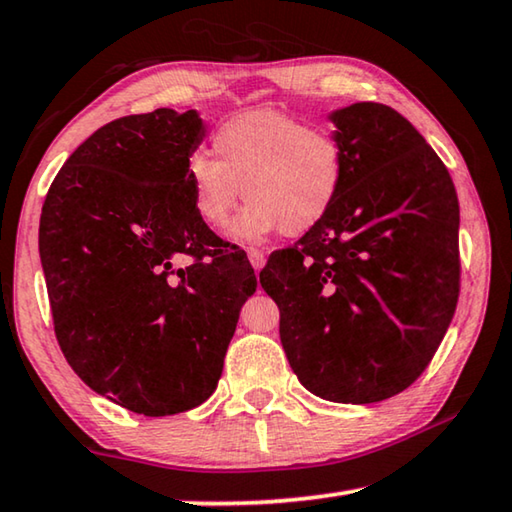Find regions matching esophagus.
<instances>
[{"instance_id": "1", "label": "esophagus", "mask_w": 512, "mask_h": 512, "mask_svg": "<svg viewBox=\"0 0 512 512\" xmlns=\"http://www.w3.org/2000/svg\"><path fill=\"white\" fill-rule=\"evenodd\" d=\"M246 253H248V259H250V264H253L255 271H259V268L264 266V250L250 246V248L246 250Z\"/></svg>"}]
</instances>
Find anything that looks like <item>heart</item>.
<instances>
[{
	"mask_svg": "<svg viewBox=\"0 0 512 512\" xmlns=\"http://www.w3.org/2000/svg\"><path fill=\"white\" fill-rule=\"evenodd\" d=\"M214 160L194 153L185 183L198 219L212 228L230 221L241 192L248 205L230 228L237 241H259L275 230L296 237L332 212L345 180V151L325 128L280 110H248L216 128Z\"/></svg>",
	"mask_w": 512,
	"mask_h": 512,
	"instance_id": "obj_1",
	"label": "heart"
}]
</instances>
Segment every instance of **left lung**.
Returning a JSON list of instances; mask_svg holds the SVG:
<instances>
[{
  "instance_id": "obj_1",
  "label": "left lung",
  "mask_w": 512,
  "mask_h": 512,
  "mask_svg": "<svg viewBox=\"0 0 512 512\" xmlns=\"http://www.w3.org/2000/svg\"><path fill=\"white\" fill-rule=\"evenodd\" d=\"M345 180L323 221L259 273L300 384L341 404L418 379L461 289L458 196L443 160L384 103L332 112Z\"/></svg>"
}]
</instances>
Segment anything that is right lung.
I'll return each instance as SVG.
<instances>
[{"label":"right lung","instance_id":"right-lung-1","mask_svg":"<svg viewBox=\"0 0 512 512\" xmlns=\"http://www.w3.org/2000/svg\"><path fill=\"white\" fill-rule=\"evenodd\" d=\"M203 135L194 110L110 121L69 155L40 214L42 271L67 363L94 393L151 418L214 393L239 311L257 289L244 250L194 212L185 164Z\"/></svg>","mask_w":512,"mask_h":512}]
</instances>
